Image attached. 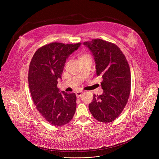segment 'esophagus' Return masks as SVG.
<instances>
[{
  "label": "esophagus",
  "mask_w": 159,
  "mask_h": 159,
  "mask_svg": "<svg viewBox=\"0 0 159 159\" xmlns=\"http://www.w3.org/2000/svg\"><path fill=\"white\" fill-rule=\"evenodd\" d=\"M76 96H77V97L79 98H80L82 95V94H83V92H82V91H79V92H77L76 93Z\"/></svg>",
  "instance_id": "obj_1"
}]
</instances>
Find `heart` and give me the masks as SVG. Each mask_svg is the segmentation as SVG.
Returning a JSON list of instances; mask_svg holds the SVG:
<instances>
[{
  "label": "heart",
  "mask_w": 159,
  "mask_h": 159,
  "mask_svg": "<svg viewBox=\"0 0 159 159\" xmlns=\"http://www.w3.org/2000/svg\"><path fill=\"white\" fill-rule=\"evenodd\" d=\"M87 55H87V54H82V55H80V59H81V58H84V57H86V56H87Z\"/></svg>",
  "instance_id": "1"
}]
</instances>
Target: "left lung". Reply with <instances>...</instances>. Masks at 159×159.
Masks as SVG:
<instances>
[{
	"label": "left lung",
	"mask_w": 159,
	"mask_h": 159,
	"mask_svg": "<svg viewBox=\"0 0 159 159\" xmlns=\"http://www.w3.org/2000/svg\"><path fill=\"white\" fill-rule=\"evenodd\" d=\"M84 44L92 52L96 75L102 77L103 93L94 95L89 108L98 121L105 123L115 121L127 104L131 90V74L126 58L116 44L94 39Z\"/></svg>",
	"instance_id": "obj_1"
}]
</instances>
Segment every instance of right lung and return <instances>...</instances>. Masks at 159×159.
Wrapping results in <instances>:
<instances>
[{"mask_svg":"<svg viewBox=\"0 0 159 159\" xmlns=\"http://www.w3.org/2000/svg\"><path fill=\"white\" fill-rule=\"evenodd\" d=\"M80 44H45L36 50L30 64L28 82L34 104L43 118L55 126L69 123L75 112V94L60 93L57 84L66 58Z\"/></svg>","mask_w":159,"mask_h":159,"instance_id":"1","label":"right lung"}]
</instances>
